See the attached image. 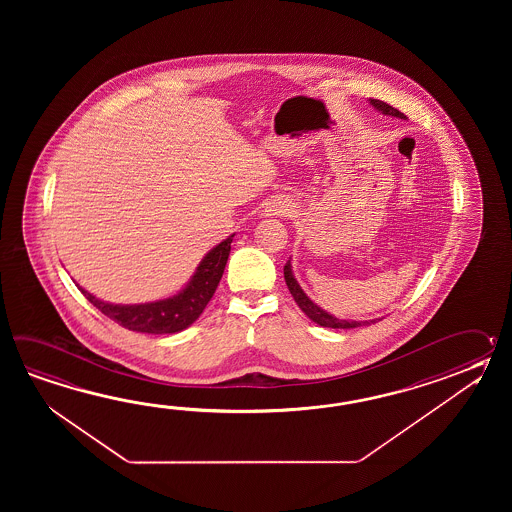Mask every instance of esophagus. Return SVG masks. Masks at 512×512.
<instances>
[{"label":"esophagus","instance_id":"obj_1","mask_svg":"<svg viewBox=\"0 0 512 512\" xmlns=\"http://www.w3.org/2000/svg\"><path fill=\"white\" fill-rule=\"evenodd\" d=\"M265 212H267V216H285L289 212V205L278 203V205H272V207L267 208Z\"/></svg>","mask_w":512,"mask_h":512}]
</instances>
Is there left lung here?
<instances>
[{
	"label": "left lung",
	"instance_id": "1",
	"mask_svg": "<svg viewBox=\"0 0 512 512\" xmlns=\"http://www.w3.org/2000/svg\"><path fill=\"white\" fill-rule=\"evenodd\" d=\"M370 104L375 109H379L382 115H392V117H399V119H406V115L401 113L399 109L392 108L390 104L377 100V98H370ZM283 276H285V283L289 287V291L293 294L294 302L298 304V307L304 311L305 315L309 316L315 324L322 327H331V329H353V327L370 326L371 322H377V320H366V322H357V320H342L337 316L329 315L327 311H324L322 307L318 305L302 291V287L296 282L294 278L293 269H291V261L285 263L283 267Z\"/></svg>",
	"mask_w": 512,
	"mask_h": 512
}]
</instances>
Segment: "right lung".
Listing matches in <instances>:
<instances>
[{
  "label": "right lung",
  "mask_w": 512,
  "mask_h": 512,
  "mask_svg": "<svg viewBox=\"0 0 512 512\" xmlns=\"http://www.w3.org/2000/svg\"><path fill=\"white\" fill-rule=\"evenodd\" d=\"M232 238L234 234L208 252L183 291L164 300L150 304H108L87 293L86 289H82L77 283L78 289L100 313H104L119 326L150 335L179 333L196 322L210 302V298L216 293L229 260Z\"/></svg>",
  "instance_id": "add662e5"
}]
</instances>
